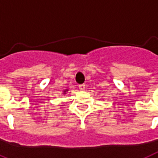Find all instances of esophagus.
<instances>
[{"instance_id": "1", "label": "esophagus", "mask_w": 158, "mask_h": 158, "mask_svg": "<svg viewBox=\"0 0 158 158\" xmlns=\"http://www.w3.org/2000/svg\"><path fill=\"white\" fill-rule=\"evenodd\" d=\"M79 89L81 91H84L85 90V84H80V85H79Z\"/></svg>"}]
</instances>
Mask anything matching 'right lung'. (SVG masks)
Wrapping results in <instances>:
<instances>
[{
    "label": "right lung",
    "instance_id": "add662e5",
    "mask_svg": "<svg viewBox=\"0 0 158 158\" xmlns=\"http://www.w3.org/2000/svg\"><path fill=\"white\" fill-rule=\"evenodd\" d=\"M64 92H65V91H64Z\"/></svg>",
    "mask_w": 158,
    "mask_h": 158
}]
</instances>
